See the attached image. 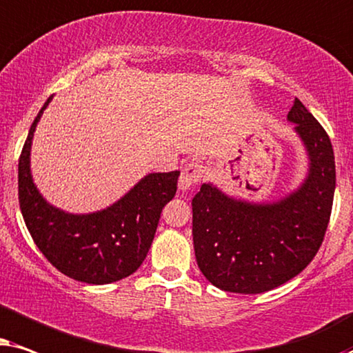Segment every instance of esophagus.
Returning <instances> with one entry per match:
<instances>
[{
    "label": "esophagus",
    "instance_id": "34e87169",
    "mask_svg": "<svg viewBox=\"0 0 353 353\" xmlns=\"http://www.w3.org/2000/svg\"><path fill=\"white\" fill-rule=\"evenodd\" d=\"M203 176H205L203 164H200V163L185 164L184 169H182V172H181V177H179V189L189 190L190 187L199 184Z\"/></svg>",
    "mask_w": 353,
    "mask_h": 353
}]
</instances>
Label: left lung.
<instances>
[{
	"label": "left lung",
	"mask_w": 353,
	"mask_h": 353,
	"mask_svg": "<svg viewBox=\"0 0 353 353\" xmlns=\"http://www.w3.org/2000/svg\"><path fill=\"white\" fill-rule=\"evenodd\" d=\"M288 119L310 158L308 176L274 203H248L203 184L192 200V234L200 271L225 292L261 294L295 278L321 247L336 189L331 140L295 98Z\"/></svg>",
	"instance_id": "8db88e82"
}]
</instances>
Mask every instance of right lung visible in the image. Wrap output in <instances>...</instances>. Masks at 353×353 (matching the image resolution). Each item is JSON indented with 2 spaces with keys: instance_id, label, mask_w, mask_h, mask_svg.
<instances>
[{
  "instance_id": "add662e5",
  "label": "right lung",
  "mask_w": 353,
  "mask_h": 353,
  "mask_svg": "<svg viewBox=\"0 0 353 353\" xmlns=\"http://www.w3.org/2000/svg\"><path fill=\"white\" fill-rule=\"evenodd\" d=\"M50 97L32 122L19 158V205L35 245L56 270L87 284H110L139 270L152 245L164 205L177 190L179 171L145 176L114 205L90 214L54 208L30 174V147Z\"/></svg>"
}]
</instances>
